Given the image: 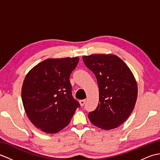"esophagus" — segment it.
I'll return each mask as SVG.
<instances>
[{
    "label": "esophagus",
    "mask_w": 160,
    "mask_h": 160,
    "mask_svg": "<svg viewBox=\"0 0 160 160\" xmlns=\"http://www.w3.org/2000/svg\"><path fill=\"white\" fill-rule=\"evenodd\" d=\"M86 101H87L86 100H80V104L82 107H83L84 105L85 104Z\"/></svg>",
    "instance_id": "obj_1"
}]
</instances>
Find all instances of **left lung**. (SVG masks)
Here are the masks:
<instances>
[{"label":"left lung","mask_w":160,"mask_h":160,"mask_svg":"<svg viewBox=\"0 0 160 160\" xmlns=\"http://www.w3.org/2000/svg\"><path fill=\"white\" fill-rule=\"evenodd\" d=\"M85 65L96 77L99 102L88 115L93 125L104 130L118 127L132 113L138 97L136 80L123 60L113 54L83 56Z\"/></svg>","instance_id":"1"}]
</instances>
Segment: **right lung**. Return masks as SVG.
Wrapping results in <instances>:
<instances>
[{"label":"right lung","instance_id":"1","mask_svg":"<svg viewBox=\"0 0 160 160\" xmlns=\"http://www.w3.org/2000/svg\"><path fill=\"white\" fill-rule=\"evenodd\" d=\"M79 58H50L30 70L21 95L32 123L47 133H56L69 124L80 104L71 93L69 77Z\"/></svg>","mask_w":160,"mask_h":160}]
</instances>
